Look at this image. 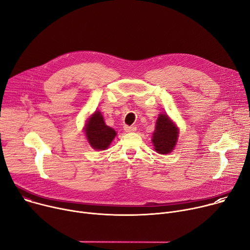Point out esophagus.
Listing matches in <instances>:
<instances>
[{"mask_svg": "<svg viewBox=\"0 0 250 250\" xmlns=\"http://www.w3.org/2000/svg\"><path fill=\"white\" fill-rule=\"evenodd\" d=\"M124 129H125V131H126V132H134L135 130H137V127L135 126H128V125H125V127H124Z\"/></svg>", "mask_w": 250, "mask_h": 250, "instance_id": "obj_1", "label": "esophagus"}]
</instances>
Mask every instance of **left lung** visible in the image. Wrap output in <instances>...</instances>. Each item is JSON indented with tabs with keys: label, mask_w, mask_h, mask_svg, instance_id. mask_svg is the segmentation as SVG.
<instances>
[{
	"label": "left lung",
	"mask_w": 250,
	"mask_h": 250,
	"mask_svg": "<svg viewBox=\"0 0 250 250\" xmlns=\"http://www.w3.org/2000/svg\"><path fill=\"white\" fill-rule=\"evenodd\" d=\"M178 139V127L167 113L158 115L155 129L152 133V144L156 152L161 154L170 153Z\"/></svg>",
	"instance_id": "1"
}]
</instances>
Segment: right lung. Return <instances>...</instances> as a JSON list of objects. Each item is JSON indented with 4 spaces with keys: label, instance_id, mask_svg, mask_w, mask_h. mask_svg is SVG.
<instances>
[{
    "label": "right lung",
    "instance_id": "1",
    "mask_svg": "<svg viewBox=\"0 0 250 250\" xmlns=\"http://www.w3.org/2000/svg\"><path fill=\"white\" fill-rule=\"evenodd\" d=\"M85 137L93 148L104 150L117 135L116 130L104 124L100 110L93 113L84 126Z\"/></svg>",
    "mask_w": 250,
    "mask_h": 250
}]
</instances>
